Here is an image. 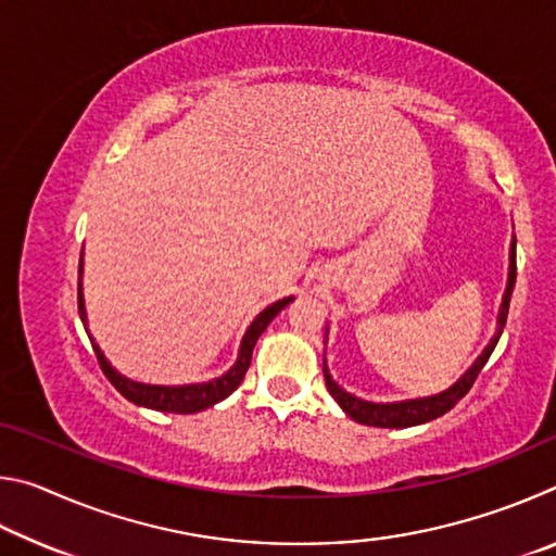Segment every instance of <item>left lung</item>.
I'll list each match as a JSON object with an SVG mask.
<instances>
[{"instance_id": "8db88e82", "label": "left lung", "mask_w": 556, "mask_h": 556, "mask_svg": "<svg viewBox=\"0 0 556 556\" xmlns=\"http://www.w3.org/2000/svg\"><path fill=\"white\" fill-rule=\"evenodd\" d=\"M515 277H517V267H515V238L510 244V271H507V287L503 294V304H501V314H497V331L491 338V343L485 345V351L476 357V363L460 375V378L451 384L448 390L431 394V397H419V400H407V402H365L361 397H353L351 392H345L341 384H338L331 372L326 368L324 361V378H326V388L331 392V397L341 404V409L348 414V417L361 421V425L368 427H382V429H404V427H417L425 425V421H431L446 414L448 409L456 407V402L460 397H466V392L473 388V382L478 378V372L483 370V365L488 363V357L495 351L497 341H501V333L507 321V308H510V296H513V287H515Z\"/></svg>"}]
</instances>
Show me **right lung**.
<instances>
[{
	"label": "right lung",
	"mask_w": 556,
	"mask_h": 556,
	"mask_svg": "<svg viewBox=\"0 0 556 556\" xmlns=\"http://www.w3.org/2000/svg\"><path fill=\"white\" fill-rule=\"evenodd\" d=\"M80 275H83V257H80ZM294 296H287V299H279L275 304L267 306L265 312H262L255 321L250 324L248 331L242 336V343H240V353H238V361H235L232 368L220 375V378H213L208 382H199V384H176V388H168V384H144V382H135L125 378V375H119L112 365L108 363L105 353L100 351V345L96 343V338H90L92 343V351L98 355V363L102 372H105V378L115 384V390L122 394V397H127L129 402L139 404V407H149V409H156V412H174V414H195V412H203L213 407V404L223 402L228 394H232L235 390L240 388V382L244 378V372L250 368V361H252V348H255L257 338L265 333V328L271 324V318H275L281 308H285L289 301ZM78 314H80V321L83 326H88V314H86V299H83V281L78 279ZM88 331V328H86Z\"/></svg>",
	"instance_id": "right-lung-1"
}]
</instances>
